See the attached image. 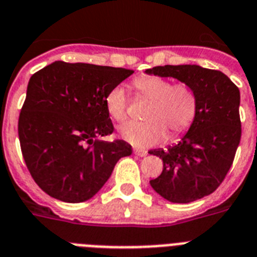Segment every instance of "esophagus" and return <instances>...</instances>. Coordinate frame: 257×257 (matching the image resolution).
Wrapping results in <instances>:
<instances>
[{"label": "esophagus", "mask_w": 257, "mask_h": 257, "mask_svg": "<svg viewBox=\"0 0 257 257\" xmlns=\"http://www.w3.org/2000/svg\"><path fill=\"white\" fill-rule=\"evenodd\" d=\"M135 154L136 156H139V157H145L147 156V150H143V149H135Z\"/></svg>", "instance_id": "34e87169"}]
</instances>
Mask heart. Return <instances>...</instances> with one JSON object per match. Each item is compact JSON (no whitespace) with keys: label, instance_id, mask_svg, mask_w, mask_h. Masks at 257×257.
<instances>
[{"label":"heart","instance_id":"1","mask_svg":"<svg viewBox=\"0 0 257 257\" xmlns=\"http://www.w3.org/2000/svg\"><path fill=\"white\" fill-rule=\"evenodd\" d=\"M136 88L152 105L147 112V122L129 121L120 128V136L136 148H150L162 143L168 131L173 137L190 128L198 112V100L187 84H174L160 76H141ZM105 108L110 117L121 122L126 117V97L122 85H116L105 97Z\"/></svg>","mask_w":257,"mask_h":257}]
</instances>
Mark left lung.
<instances>
[{
    "label": "left lung",
    "mask_w": 257,
    "mask_h": 257,
    "mask_svg": "<svg viewBox=\"0 0 257 257\" xmlns=\"http://www.w3.org/2000/svg\"><path fill=\"white\" fill-rule=\"evenodd\" d=\"M145 74L174 78L193 89L198 100L195 120L178 144L149 153L164 162L150 186L173 203H190L214 193L232 165L240 143V92L220 71L198 64L158 66Z\"/></svg>",
    "instance_id": "left-lung-1"
}]
</instances>
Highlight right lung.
Wrapping results in <instances>:
<instances>
[{"instance_id":"right-lung-1","label":"right lung","mask_w":257,"mask_h":257,"mask_svg":"<svg viewBox=\"0 0 257 257\" xmlns=\"http://www.w3.org/2000/svg\"><path fill=\"white\" fill-rule=\"evenodd\" d=\"M132 74L126 68L54 62L31 76L18 136L31 177L50 197L88 201L118 160L132 154L122 140H101L113 132L105 97Z\"/></svg>"}]
</instances>
